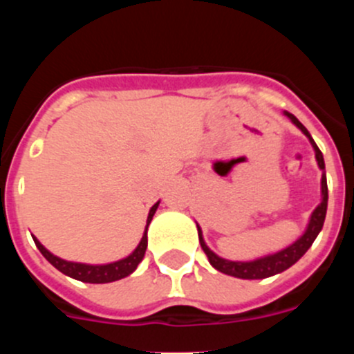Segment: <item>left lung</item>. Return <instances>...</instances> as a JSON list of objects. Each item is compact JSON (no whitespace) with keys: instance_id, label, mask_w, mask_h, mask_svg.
Returning <instances> with one entry per match:
<instances>
[{"instance_id":"1","label":"left lung","mask_w":354,"mask_h":354,"mask_svg":"<svg viewBox=\"0 0 354 354\" xmlns=\"http://www.w3.org/2000/svg\"><path fill=\"white\" fill-rule=\"evenodd\" d=\"M284 116H288L291 120V123L295 124L298 130H301V133L308 138V142L312 144L313 151H315V160L319 169L322 171V180H320V203L313 209V212L310 214L308 224H306L305 231L301 233V236L298 240L292 241L291 245L284 246V248L277 250L274 253H267V255L257 257L253 260H230L219 257L216 252L209 248L203 240L202 227L197 223V231H198V240L200 246L205 252V255L209 257L210 266L214 267L219 272L227 274V276L238 277V279H266V277L276 276V274L284 272L291 266H295L299 259L306 253V250L312 246L315 238L319 236V233L322 231L324 221H326L327 214V200H329V192H327V176H326V162H324V156L320 152V149L317 147L315 140L312 138L310 131L303 127L298 121V118L295 114L284 111Z\"/></svg>"}]
</instances>
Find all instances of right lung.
Instances as JSON below:
<instances>
[{"label": "right lung", "instance_id": "obj_1", "mask_svg": "<svg viewBox=\"0 0 354 354\" xmlns=\"http://www.w3.org/2000/svg\"><path fill=\"white\" fill-rule=\"evenodd\" d=\"M160 202V200H159ZM159 202H156L154 205L151 207L147 216V224H145V231L142 234L140 243L137 245V248L130 253L124 259L116 260V262L109 263H82V262H70V260L62 259V257H56L55 253L49 252L41 241L34 238V243L39 248V252L46 257L51 266H55L59 272H63L65 276L71 277V279L82 281V283H91V284H106L113 283V281H120L123 277L130 276V274L135 272V269L138 267V263L142 262L145 255V250H147V230L149 224H151L152 217H154L157 207H159Z\"/></svg>", "mask_w": 354, "mask_h": 354}]
</instances>
